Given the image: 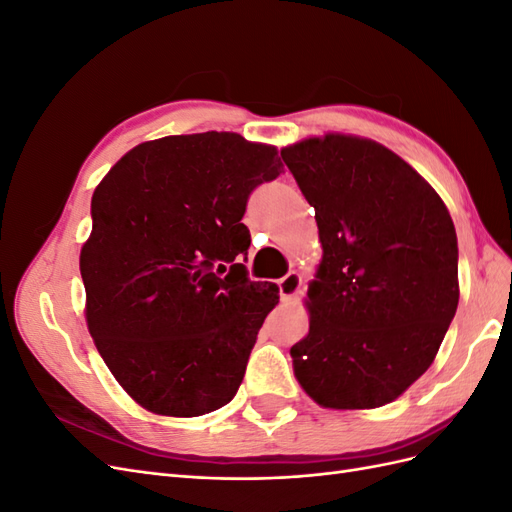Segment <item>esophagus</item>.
Returning a JSON list of instances; mask_svg holds the SVG:
<instances>
[{"mask_svg":"<svg viewBox=\"0 0 512 512\" xmlns=\"http://www.w3.org/2000/svg\"><path fill=\"white\" fill-rule=\"evenodd\" d=\"M301 275L297 271H290L288 275H284L280 282H277V286H280V294H282V301H292L294 297H297L299 290H301Z\"/></svg>","mask_w":512,"mask_h":512,"instance_id":"esophagus-1","label":"esophagus"}]
</instances>
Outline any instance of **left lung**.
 <instances>
[{
    "label": "left lung",
    "mask_w": 512,
    "mask_h": 512,
    "mask_svg": "<svg viewBox=\"0 0 512 512\" xmlns=\"http://www.w3.org/2000/svg\"><path fill=\"white\" fill-rule=\"evenodd\" d=\"M282 158L316 209L322 243L309 333L290 348L294 378L322 408L391 404L429 369L457 312L451 213L371 138L309 136Z\"/></svg>",
    "instance_id": "1"
}]
</instances>
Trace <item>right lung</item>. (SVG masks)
Returning a JSON list of instances; mask_svg holds the SVG:
<instances>
[{
    "label": "right lung",
    "instance_id": "add662e5",
    "mask_svg": "<svg viewBox=\"0 0 512 512\" xmlns=\"http://www.w3.org/2000/svg\"><path fill=\"white\" fill-rule=\"evenodd\" d=\"M282 170L273 145L203 132L136 145L98 183L81 250L85 320L141 408L190 418L235 397L280 301L237 262L250 250L241 218L250 192Z\"/></svg>",
    "mask_w": 512,
    "mask_h": 512
}]
</instances>
